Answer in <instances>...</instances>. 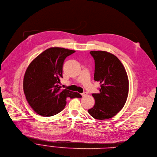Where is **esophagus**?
I'll return each mask as SVG.
<instances>
[{
    "instance_id": "34e87169",
    "label": "esophagus",
    "mask_w": 157,
    "mask_h": 157,
    "mask_svg": "<svg viewBox=\"0 0 157 157\" xmlns=\"http://www.w3.org/2000/svg\"><path fill=\"white\" fill-rule=\"evenodd\" d=\"M87 93H86V92H84V93H82V94H81V95H82V97H84V96H87Z\"/></svg>"
}]
</instances>
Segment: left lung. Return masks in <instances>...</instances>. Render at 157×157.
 Returning a JSON list of instances; mask_svg holds the SVG:
<instances>
[{"mask_svg":"<svg viewBox=\"0 0 157 157\" xmlns=\"http://www.w3.org/2000/svg\"><path fill=\"white\" fill-rule=\"evenodd\" d=\"M94 60V80L100 84L99 93L92 95L94 106L88 109L97 120L112 118L124 106L128 94V79L124 66L117 56L102 51L90 52Z\"/></svg>","mask_w":157,"mask_h":157,"instance_id":"1","label":"left lung"}]
</instances>
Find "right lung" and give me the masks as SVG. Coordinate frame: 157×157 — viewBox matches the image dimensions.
<instances>
[{
	"mask_svg": "<svg viewBox=\"0 0 157 157\" xmlns=\"http://www.w3.org/2000/svg\"><path fill=\"white\" fill-rule=\"evenodd\" d=\"M75 51L62 48L46 49L27 67L24 78V91L31 108L42 117H52L64 108L67 98L81 95L59 86L63 78L64 59Z\"/></svg>",
	"mask_w": 157,
	"mask_h": 157,
	"instance_id": "right-lung-1",
	"label": "right lung"
}]
</instances>
